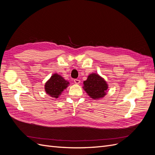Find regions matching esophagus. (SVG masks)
<instances>
[{"label":"esophagus","instance_id":"esophagus-1","mask_svg":"<svg viewBox=\"0 0 155 155\" xmlns=\"http://www.w3.org/2000/svg\"><path fill=\"white\" fill-rule=\"evenodd\" d=\"M74 83H76V84H79V83H80V80H79V79H75L74 80Z\"/></svg>","mask_w":155,"mask_h":155}]
</instances>
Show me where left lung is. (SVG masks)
Masks as SVG:
<instances>
[{
  "label": "left lung",
  "instance_id": "1",
  "mask_svg": "<svg viewBox=\"0 0 155 155\" xmlns=\"http://www.w3.org/2000/svg\"><path fill=\"white\" fill-rule=\"evenodd\" d=\"M83 88L92 99L99 100L107 94L108 85L99 74L92 73L89 74L86 81H83Z\"/></svg>",
  "mask_w": 155,
  "mask_h": 155
}]
</instances>
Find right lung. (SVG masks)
<instances>
[{
  "label": "right lung",
  "mask_w": 155,
  "mask_h": 155,
  "mask_svg": "<svg viewBox=\"0 0 155 155\" xmlns=\"http://www.w3.org/2000/svg\"><path fill=\"white\" fill-rule=\"evenodd\" d=\"M70 83L58 74H54L46 82L45 90L46 93L51 97L58 98L62 92L69 85Z\"/></svg>",
  "instance_id": "right-lung-1"
}]
</instances>
